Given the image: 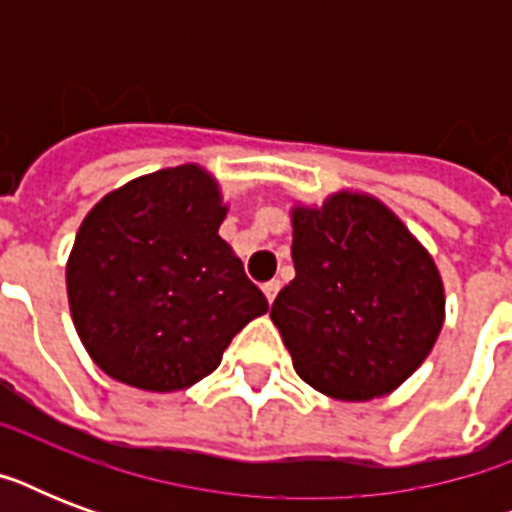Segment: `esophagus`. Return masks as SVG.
I'll use <instances>...</instances> for the list:
<instances>
[{
  "instance_id": "esophagus-1",
  "label": "esophagus",
  "mask_w": 512,
  "mask_h": 512,
  "mask_svg": "<svg viewBox=\"0 0 512 512\" xmlns=\"http://www.w3.org/2000/svg\"><path fill=\"white\" fill-rule=\"evenodd\" d=\"M263 292H265V297H268V303H273V300H276V295H279V281H265Z\"/></svg>"
}]
</instances>
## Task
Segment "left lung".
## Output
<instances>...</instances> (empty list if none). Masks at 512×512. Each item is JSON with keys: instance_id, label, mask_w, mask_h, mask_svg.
<instances>
[{"instance_id": "8db88e82", "label": "left lung", "mask_w": 512, "mask_h": 512, "mask_svg": "<svg viewBox=\"0 0 512 512\" xmlns=\"http://www.w3.org/2000/svg\"><path fill=\"white\" fill-rule=\"evenodd\" d=\"M295 279L271 319L311 388L340 401L396 390L444 327L433 257L382 201L340 191L292 209Z\"/></svg>"}]
</instances>
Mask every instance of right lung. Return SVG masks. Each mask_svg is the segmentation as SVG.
I'll use <instances>...</instances> for the list:
<instances>
[{"label": "right lung", "instance_id": "obj_1", "mask_svg": "<svg viewBox=\"0 0 512 512\" xmlns=\"http://www.w3.org/2000/svg\"><path fill=\"white\" fill-rule=\"evenodd\" d=\"M223 217L217 183L196 164L138 177L84 217L68 257V305L108 377L154 393L188 388L268 311L217 233Z\"/></svg>", "mask_w": 512, "mask_h": 512}]
</instances>
